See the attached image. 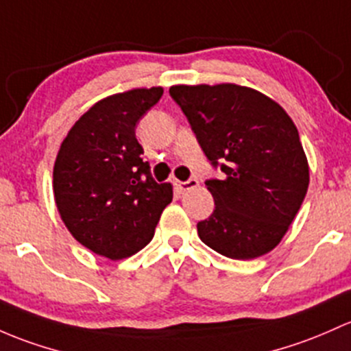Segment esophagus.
Instances as JSON below:
<instances>
[{
	"instance_id": "34e87169",
	"label": "esophagus",
	"mask_w": 351,
	"mask_h": 351,
	"mask_svg": "<svg viewBox=\"0 0 351 351\" xmlns=\"http://www.w3.org/2000/svg\"><path fill=\"white\" fill-rule=\"evenodd\" d=\"M175 186L178 188L180 191H186V190H191V188L198 186V180L197 178H190L188 182H176Z\"/></svg>"
}]
</instances>
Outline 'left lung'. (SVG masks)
<instances>
[{
	"label": "left lung",
	"mask_w": 351,
	"mask_h": 351,
	"mask_svg": "<svg viewBox=\"0 0 351 351\" xmlns=\"http://www.w3.org/2000/svg\"><path fill=\"white\" fill-rule=\"evenodd\" d=\"M198 145L222 180H206L215 210L197 223L210 249L239 261L271 252L300 212L309 168L300 132L278 102L250 87L173 86Z\"/></svg>",
	"instance_id": "1"
}]
</instances>
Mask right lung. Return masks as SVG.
I'll use <instances>...</instances> for the list:
<instances>
[{
	"instance_id": "add662e5",
	"label": "right lung",
	"mask_w": 351,
	"mask_h": 351,
	"mask_svg": "<svg viewBox=\"0 0 351 351\" xmlns=\"http://www.w3.org/2000/svg\"><path fill=\"white\" fill-rule=\"evenodd\" d=\"M163 95L161 87L132 88L102 99L73 124L53 166L58 213L77 242L119 261L151 242L169 183H156L136 139L139 119Z\"/></svg>"
}]
</instances>
